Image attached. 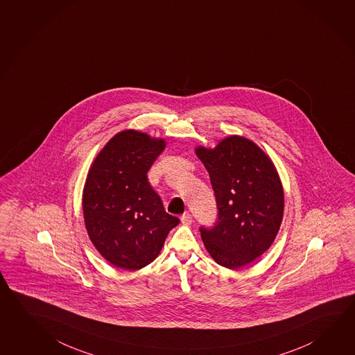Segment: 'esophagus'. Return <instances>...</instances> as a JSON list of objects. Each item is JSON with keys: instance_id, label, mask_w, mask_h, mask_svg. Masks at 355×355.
Segmentation results:
<instances>
[{"instance_id": "1", "label": "esophagus", "mask_w": 355, "mask_h": 355, "mask_svg": "<svg viewBox=\"0 0 355 355\" xmlns=\"http://www.w3.org/2000/svg\"><path fill=\"white\" fill-rule=\"evenodd\" d=\"M181 223H182L184 225H190V224L193 223V216H191V214H184V215L181 216Z\"/></svg>"}]
</instances>
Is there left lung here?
Listing matches in <instances>:
<instances>
[{
	"instance_id": "1",
	"label": "left lung",
	"mask_w": 355,
	"mask_h": 355,
	"mask_svg": "<svg viewBox=\"0 0 355 355\" xmlns=\"http://www.w3.org/2000/svg\"><path fill=\"white\" fill-rule=\"evenodd\" d=\"M195 153L209 173L219 210L213 227H200L204 245L227 269L250 264L270 248L283 220L277 168L243 136H229L215 148L199 146Z\"/></svg>"
}]
</instances>
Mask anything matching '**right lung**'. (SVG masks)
<instances>
[{
  "label": "right lung",
  "instance_id": "obj_1",
  "mask_svg": "<svg viewBox=\"0 0 355 355\" xmlns=\"http://www.w3.org/2000/svg\"><path fill=\"white\" fill-rule=\"evenodd\" d=\"M166 142L125 130L98 153L85 182V225L110 264L137 270L160 254L168 232L180 223L165 211L148 171Z\"/></svg>",
  "mask_w": 355,
  "mask_h": 355
}]
</instances>
